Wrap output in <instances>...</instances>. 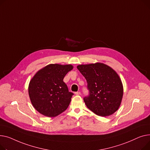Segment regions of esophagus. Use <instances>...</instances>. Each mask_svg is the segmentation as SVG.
I'll use <instances>...</instances> for the list:
<instances>
[{
    "label": "esophagus",
    "instance_id": "obj_1",
    "mask_svg": "<svg viewBox=\"0 0 150 150\" xmlns=\"http://www.w3.org/2000/svg\"><path fill=\"white\" fill-rule=\"evenodd\" d=\"M74 94H76V95H80V94H81V92H80V91L75 92V93H74Z\"/></svg>",
    "mask_w": 150,
    "mask_h": 150
}]
</instances>
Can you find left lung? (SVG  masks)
Listing matches in <instances>:
<instances>
[{"label": "left lung", "mask_w": 150, "mask_h": 150, "mask_svg": "<svg viewBox=\"0 0 150 150\" xmlns=\"http://www.w3.org/2000/svg\"><path fill=\"white\" fill-rule=\"evenodd\" d=\"M77 68L88 83L89 95L83 98L88 108L102 117L115 112L120 107L124 93L117 73L102 63L80 65Z\"/></svg>", "instance_id": "obj_1"}]
</instances>
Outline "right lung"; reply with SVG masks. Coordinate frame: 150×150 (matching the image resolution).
<instances>
[{
  "label": "right lung",
  "instance_id": "right-lung-1",
  "mask_svg": "<svg viewBox=\"0 0 150 150\" xmlns=\"http://www.w3.org/2000/svg\"><path fill=\"white\" fill-rule=\"evenodd\" d=\"M73 68L71 65L50 64L31 79L28 94L34 108L39 112L53 117L67 109L73 93L69 92L63 80Z\"/></svg>",
  "mask_w": 150,
  "mask_h": 150
}]
</instances>
